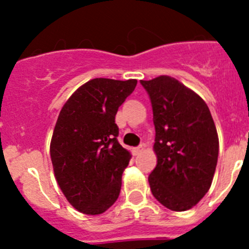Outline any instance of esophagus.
I'll return each instance as SVG.
<instances>
[{"label":"esophagus","instance_id":"obj_1","mask_svg":"<svg viewBox=\"0 0 249 249\" xmlns=\"http://www.w3.org/2000/svg\"><path fill=\"white\" fill-rule=\"evenodd\" d=\"M143 148H144L143 144H140V146H138V147H135V148L132 149V152H133V155L137 156V155H140L141 152L143 151Z\"/></svg>","mask_w":249,"mask_h":249}]
</instances>
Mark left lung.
I'll list each match as a JSON object with an SVG mask.
<instances>
[{"label":"left lung","mask_w":249,"mask_h":249,"mask_svg":"<svg viewBox=\"0 0 249 249\" xmlns=\"http://www.w3.org/2000/svg\"><path fill=\"white\" fill-rule=\"evenodd\" d=\"M153 111L157 166L148 177L152 195L168 210L187 211L204 197L218 160V135L210 108L173 77L141 81Z\"/></svg>","instance_id":"left-lung-1"}]
</instances>
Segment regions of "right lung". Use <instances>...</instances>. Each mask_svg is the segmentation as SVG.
I'll return each instance as SVG.
<instances>
[{
	"label": "right lung",
	"mask_w": 249,
	"mask_h": 249,
	"mask_svg": "<svg viewBox=\"0 0 249 249\" xmlns=\"http://www.w3.org/2000/svg\"><path fill=\"white\" fill-rule=\"evenodd\" d=\"M137 81L94 78L62 107L51 140L54 177L67 201L101 214L117 201L131 153L118 143L114 117Z\"/></svg>",
	"instance_id": "add662e5"
}]
</instances>
